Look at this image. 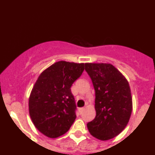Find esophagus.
Returning <instances> with one entry per match:
<instances>
[{
	"mask_svg": "<svg viewBox=\"0 0 155 155\" xmlns=\"http://www.w3.org/2000/svg\"><path fill=\"white\" fill-rule=\"evenodd\" d=\"M84 107H81V108H79V114H82L83 111H84Z\"/></svg>",
	"mask_w": 155,
	"mask_h": 155,
	"instance_id": "1",
	"label": "esophagus"
}]
</instances>
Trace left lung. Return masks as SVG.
Returning <instances> with one entry per match:
<instances>
[{"label":"left lung","instance_id":"1","mask_svg":"<svg viewBox=\"0 0 155 155\" xmlns=\"http://www.w3.org/2000/svg\"><path fill=\"white\" fill-rule=\"evenodd\" d=\"M95 90L96 117L87 124L89 132L107 140L124 130L132 111V97L125 77L111 64L85 63Z\"/></svg>","mask_w":155,"mask_h":155}]
</instances>
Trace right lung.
<instances>
[{
	"mask_svg": "<svg viewBox=\"0 0 155 155\" xmlns=\"http://www.w3.org/2000/svg\"><path fill=\"white\" fill-rule=\"evenodd\" d=\"M84 63L59 61L38 76L29 98V113L35 128L45 136L64 134L76 120L73 83L82 75Z\"/></svg>",
	"mask_w": 155,
	"mask_h": 155,
	"instance_id": "add662e5",
	"label": "right lung"
}]
</instances>
